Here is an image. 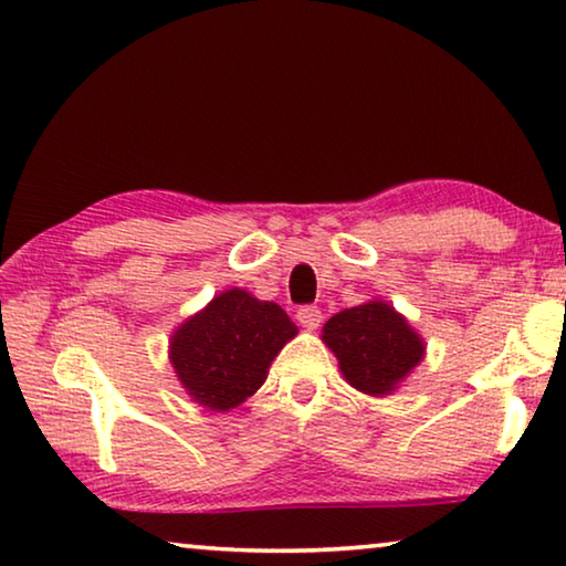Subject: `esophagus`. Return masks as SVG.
I'll return each mask as SVG.
<instances>
[{
    "instance_id": "obj_1",
    "label": "esophagus",
    "mask_w": 566,
    "mask_h": 566,
    "mask_svg": "<svg viewBox=\"0 0 566 566\" xmlns=\"http://www.w3.org/2000/svg\"><path fill=\"white\" fill-rule=\"evenodd\" d=\"M297 319L300 325L305 327V331H317V325L323 323V312H319L317 307H300L297 310Z\"/></svg>"
}]
</instances>
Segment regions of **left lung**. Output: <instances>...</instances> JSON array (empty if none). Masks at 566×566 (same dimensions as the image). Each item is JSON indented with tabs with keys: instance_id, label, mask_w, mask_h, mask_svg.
Returning a JSON list of instances; mask_svg holds the SVG:
<instances>
[{
	"instance_id": "obj_1",
	"label": "left lung",
	"mask_w": 566,
	"mask_h": 566,
	"mask_svg": "<svg viewBox=\"0 0 566 566\" xmlns=\"http://www.w3.org/2000/svg\"><path fill=\"white\" fill-rule=\"evenodd\" d=\"M323 340L335 353L343 378L353 389L384 396L424 358V340L389 302L374 300L327 319Z\"/></svg>"
}]
</instances>
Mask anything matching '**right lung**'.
Here are the masks:
<instances>
[{
    "mask_svg": "<svg viewBox=\"0 0 566 566\" xmlns=\"http://www.w3.org/2000/svg\"><path fill=\"white\" fill-rule=\"evenodd\" d=\"M294 335L297 325L280 305L233 286L177 327L170 364L192 401L229 411L259 391L276 353Z\"/></svg>",
    "mask_w": 566,
    "mask_h": 566,
    "instance_id": "obj_1",
    "label": "right lung"
}]
</instances>
